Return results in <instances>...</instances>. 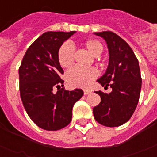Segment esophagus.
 <instances>
[{"mask_svg":"<svg viewBox=\"0 0 157 157\" xmlns=\"http://www.w3.org/2000/svg\"><path fill=\"white\" fill-rule=\"evenodd\" d=\"M83 92H84V94H85V95H87V94H89V93H91L92 91H91V90H89V89H85Z\"/></svg>","mask_w":157,"mask_h":157,"instance_id":"esophagus-1","label":"esophagus"}]
</instances>
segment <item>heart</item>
I'll return each mask as SVG.
<instances>
[{
    "instance_id": "heart-1",
    "label": "heart",
    "mask_w": 157,
    "mask_h": 157,
    "mask_svg": "<svg viewBox=\"0 0 157 157\" xmlns=\"http://www.w3.org/2000/svg\"><path fill=\"white\" fill-rule=\"evenodd\" d=\"M83 47L87 49L93 56H99L103 52V44L98 39H86L82 43ZM74 48L71 44L64 43L58 50V61L63 68H67L74 61ZM98 75L97 69L94 67L82 68L74 66L66 73V81L68 84L74 87H86L92 83Z\"/></svg>"
}]
</instances>
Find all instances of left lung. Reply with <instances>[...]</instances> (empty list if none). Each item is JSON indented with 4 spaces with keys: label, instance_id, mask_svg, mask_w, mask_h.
<instances>
[{
    "label": "left lung",
    "instance_id": "8db88e82",
    "mask_svg": "<svg viewBox=\"0 0 157 157\" xmlns=\"http://www.w3.org/2000/svg\"><path fill=\"white\" fill-rule=\"evenodd\" d=\"M95 34L105 39L109 51V67L98 82L104 88L110 86L112 92H97L101 102L93 108V115L100 124L117 127L131 118L138 104L142 82L139 62L129 45L116 33Z\"/></svg>",
    "mask_w": 157,
    "mask_h": 157
}]
</instances>
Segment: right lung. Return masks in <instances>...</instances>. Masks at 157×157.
I'll use <instances>...</instances> for the list:
<instances>
[{
	"instance_id": "obj_1",
	"label": "right lung",
	"mask_w": 157,
	"mask_h": 157,
	"mask_svg": "<svg viewBox=\"0 0 157 157\" xmlns=\"http://www.w3.org/2000/svg\"><path fill=\"white\" fill-rule=\"evenodd\" d=\"M75 31L47 32L30 45L19 67V90L26 112L39 128L55 131L71 123L72 109L82 89L66 91L60 75L58 50ZM56 87L55 94L52 90Z\"/></svg>"
}]
</instances>
